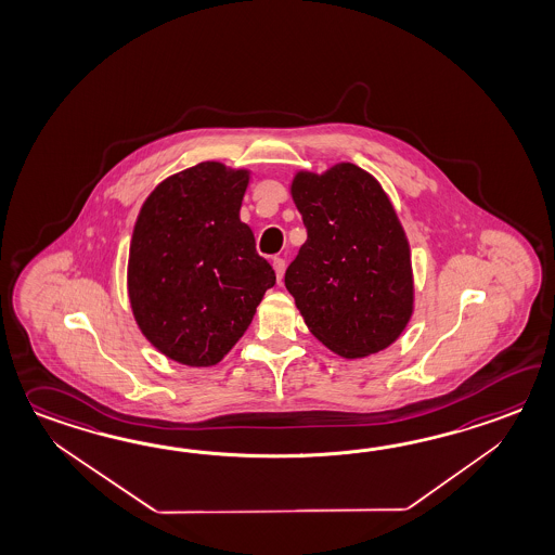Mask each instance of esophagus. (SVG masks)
Wrapping results in <instances>:
<instances>
[{
    "instance_id": "esophagus-1",
    "label": "esophagus",
    "mask_w": 555,
    "mask_h": 555,
    "mask_svg": "<svg viewBox=\"0 0 555 555\" xmlns=\"http://www.w3.org/2000/svg\"><path fill=\"white\" fill-rule=\"evenodd\" d=\"M272 269L276 272V281L283 283L284 269H286V262L283 259H272Z\"/></svg>"
}]
</instances>
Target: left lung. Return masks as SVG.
I'll use <instances>...</instances> for the list:
<instances>
[{
	"mask_svg": "<svg viewBox=\"0 0 555 555\" xmlns=\"http://www.w3.org/2000/svg\"><path fill=\"white\" fill-rule=\"evenodd\" d=\"M291 195L307 243L284 274L308 331L357 360L395 345L414 314L406 231L383 185L354 163L300 169Z\"/></svg>",
	"mask_w": 555,
	"mask_h": 555,
	"instance_id": "1",
	"label": "left lung"
}]
</instances>
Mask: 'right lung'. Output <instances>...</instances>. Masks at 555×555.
I'll use <instances>...</instances> for the list:
<instances>
[{"label":"right lung","instance_id":"right-lung-1","mask_svg":"<svg viewBox=\"0 0 555 555\" xmlns=\"http://www.w3.org/2000/svg\"><path fill=\"white\" fill-rule=\"evenodd\" d=\"M248 183V169L203 160L160 181L137 215L129 305L141 334L179 364H219L276 281L241 221Z\"/></svg>","mask_w":555,"mask_h":555}]
</instances>
